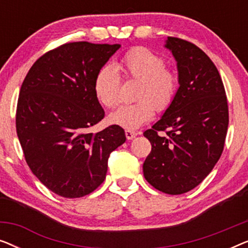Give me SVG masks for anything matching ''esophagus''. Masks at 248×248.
Listing matches in <instances>:
<instances>
[{"mask_svg": "<svg viewBox=\"0 0 248 248\" xmlns=\"http://www.w3.org/2000/svg\"><path fill=\"white\" fill-rule=\"evenodd\" d=\"M138 133L137 132H133V131H130V130H126L125 131V137H126L127 140H132V139H134L137 137Z\"/></svg>", "mask_w": 248, "mask_h": 248, "instance_id": "esophagus-1", "label": "esophagus"}]
</instances>
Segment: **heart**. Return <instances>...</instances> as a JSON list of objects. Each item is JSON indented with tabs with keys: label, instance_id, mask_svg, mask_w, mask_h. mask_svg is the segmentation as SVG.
I'll use <instances>...</instances> for the list:
<instances>
[{
	"label": "heart",
	"instance_id": "obj_1",
	"mask_svg": "<svg viewBox=\"0 0 248 248\" xmlns=\"http://www.w3.org/2000/svg\"><path fill=\"white\" fill-rule=\"evenodd\" d=\"M165 60L144 47H135L118 61L117 69L128 80L139 81L134 104L124 105L108 116L109 123L127 130H137L152 120L155 109L164 113L177 97L179 76L165 65ZM121 79L114 66L104 65L93 80V93L106 108L120 103Z\"/></svg>",
	"mask_w": 248,
	"mask_h": 248
}]
</instances>
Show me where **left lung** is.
Instances as JSON below:
<instances>
[{
  "label": "left lung",
  "mask_w": 248,
  "mask_h": 248,
  "mask_svg": "<svg viewBox=\"0 0 248 248\" xmlns=\"http://www.w3.org/2000/svg\"><path fill=\"white\" fill-rule=\"evenodd\" d=\"M166 47L177 61L179 90L168 110L143 133L151 152L143 175L158 191L183 194L196 187L218 162L228 128L221 77L201 48L177 37Z\"/></svg>",
  "instance_id": "left-lung-1"
}]
</instances>
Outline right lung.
<instances>
[{
    "label": "right lung",
    "mask_w": 248,
    "mask_h": 248,
    "mask_svg": "<svg viewBox=\"0 0 248 248\" xmlns=\"http://www.w3.org/2000/svg\"><path fill=\"white\" fill-rule=\"evenodd\" d=\"M120 47L63 44L40 56L22 82L16 126L25 159L33 175L63 198L93 192L106 178L110 154L126 140L118 125L89 132L105 117L93 93L94 77Z\"/></svg>",
    "instance_id": "add662e5"
}]
</instances>
